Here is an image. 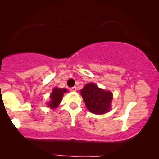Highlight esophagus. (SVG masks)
<instances>
[{
	"label": "esophagus",
	"mask_w": 159,
	"mask_h": 159,
	"mask_svg": "<svg viewBox=\"0 0 159 159\" xmlns=\"http://www.w3.org/2000/svg\"><path fill=\"white\" fill-rule=\"evenodd\" d=\"M70 90L72 91V92H75V91H77V88L76 87H72V88H70Z\"/></svg>",
	"instance_id": "34e87169"
}]
</instances>
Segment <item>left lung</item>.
<instances>
[{"label":"left lung","mask_w":159,"mask_h":159,"mask_svg":"<svg viewBox=\"0 0 159 159\" xmlns=\"http://www.w3.org/2000/svg\"><path fill=\"white\" fill-rule=\"evenodd\" d=\"M80 93L87 108L93 114H103L109 111L113 99V94L110 91L102 90L94 83H89Z\"/></svg>","instance_id":"1"}]
</instances>
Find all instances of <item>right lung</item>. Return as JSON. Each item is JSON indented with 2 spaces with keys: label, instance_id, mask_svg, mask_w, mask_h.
I'll use <instances>...</instances> for the list:
<instances>
[{
  "label": "right lung",
  "instance_id": "obj_1",
  "mask_svg": "<svg viewBox=\"0 0 159 159\" xmlns=\"http://www.w3.org/2000/svg\"><path fill=\"white\" fill-rule=\"evenodd\" d=\"M66 92H67V90L66 88H55L52 91L51 95V101L49 102L48 106L51 108H55L58 107V104L61 101V98L63 95Z\"/></svg>",
  "mask_w": 159,
  "mask_h": 159
}]
</instances>
